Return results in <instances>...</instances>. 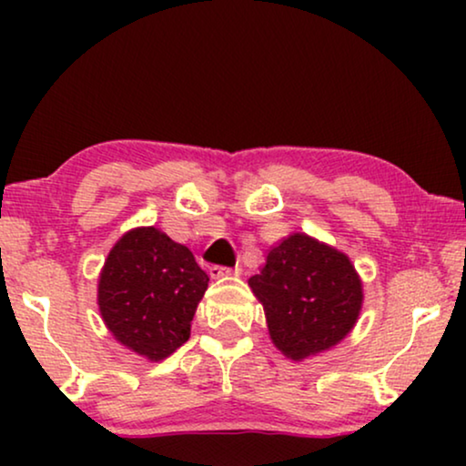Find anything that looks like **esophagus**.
<instances>
[{"label":"esophagus","instance_id":"obj_1","mask_svg":"<svg viewBox=\"0 0 466 466\" xmlns=\"http://www.w3.org/2000/svg\"><path fill=\"white\" fill-rule=\"evenodd\" d=\"M239 267H222V265H212L209 267V276L214 279L227 278V276H239Z\"/></svg>","mask_w":466,"mask_h":466}]
</instances>
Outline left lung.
I'll return each instance as SVG.
<instances>
[{
	"mask_svg": "<svg viewBox=\"0 0 466 466\" xmlns=\"http://www.w3.org/2000/svg\"><path fill=\"white\" fill-rule=\"evenodd\" d=\"M248 284L263 303L273 343L292 360L339 343L362 305V284L346 254L303 233L273 248Z\"/></svg>",
	"mask_w": 466,
	"mask_h": 466,
	"instance_id": "8db88e82",
	"label": "left lung"
}]
</instances>
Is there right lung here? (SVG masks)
I'll return each mask as SVG.
<instances>
[{
  "label": "right lung",
  "mask_w": 466,
  "mask_h": 466,
  "mask_svg": "<svg viewBox=\"0 0 466 466\" xmlns=\"http://www.w3.org/2000/svg\"><path fill=\"white\" fill-rule=\"evenodd\" d=\"M208 282L187 246L155 227L133 228L112 248L101 271V318L123 346L163 360L188 341Z\"/></svg>",
  "instance_id": "obj_1"
}]
</instances>
